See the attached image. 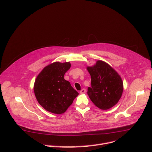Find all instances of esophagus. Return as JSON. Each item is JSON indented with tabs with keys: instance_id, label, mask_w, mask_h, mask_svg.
Wrapping results in <instances>:
<instances>
[{
	"instance_id": "34e87169",
	"label": "esophagus",
	"mask_w": 152,
	"mask_h": 152,
	"mask_svg": "<svg viewBox=\"0 0 152 152\" xmlns=\"http://www.w3.org/2000/svg\"><path fill=\"white\" fill-rule=\"evenodd\" d=\"M86 93V90H85V88L82 89V90H80V94H84V93Z\"/></svg>"
}]
</instances>
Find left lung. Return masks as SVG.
<instances>
[{
    "mask_svg": "<svg viewBox=\"0 0 152 152\" xmlns=\"http://www.w3.org/2000/svg\"><path fill=\"white\" fill-rule=\"evenodd\" d=\"M86 69L91 75V87L88 88L87 92L90 99L100 110L110 109L122 96L121 77L111 66L101 60Z\"/></svg>",
    "mask_w": 152,
    "mask_h": 152,
    "instance_id": "1",
    "label": "left lung"
}]
</instances>
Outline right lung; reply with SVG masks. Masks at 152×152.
Returning <instances> with one entry per match:
<instances>
[{
    "instance_id": "right-lung-1",
    "label": "right lung",
    "mask_w": 152,
    "mask_h": 152,
    "mask_svg": "<svg viewBox=\"0 0 152 152\" xmlns=\"http://www.w3.org/2000/svg\"><path fill=\"white\" fill-rule=\"evenodd\" d=\"M70 67L69 62H53L43 69L35 80V97L39 104L50 113H64L79 94L64 77Z\"/></svg>"
}]
</instances>
